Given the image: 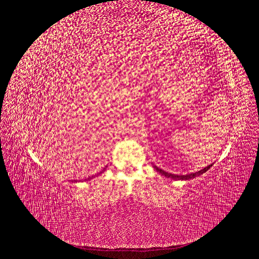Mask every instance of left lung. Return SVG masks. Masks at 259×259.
I'll use <instances>...</instances> for the list:
<instances>
[{"label": "left lung", "instance_id": "left-lung-1", "mask_svg": "<svg viewBox=\"0 0 259 259\" xmlns=\"http://www.w3.org/2000/svg\"><path fill=\"white\" fill-rule=\"evenodd\" d=\"M210 166H211V164H210V165H208V166L204 167V168H203V169H201V170H198V171H195V173H191V174H186V175H174V174L167 173V171H165V170H163V169L159 168L158 166L153 165V167H154L156 170H158L161 175L165 176V177H167V178L175 179V180H189V179H192V178H194V177H197V176H200V175H202L203 173H205L206 170H208V169L210 168Z\"/></svg>", "mask_w": 259, "mask_h": 259}]
</instances>
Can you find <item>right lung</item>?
Here are the masks:
<instances>
[{"instance_id":"right-lung-1","label":"right lung","mask_w":259,"mask_h":259,"mask_svg":"<svg viewBox=\"0 0 259 259\" xmlns=\"http://www.w3.org/2000/svg\"><path fill=\"white\" fill-rule=\"evenodd\" d=\"M106 168H107V167H105V168H104V169H103V170H101V171H100V173H99V174H103V173H104V171H105V170H106ZM92 178H93V177H90V178H88V179H86V180H91V179H92Z\"/></svg>"}]
</instances>
